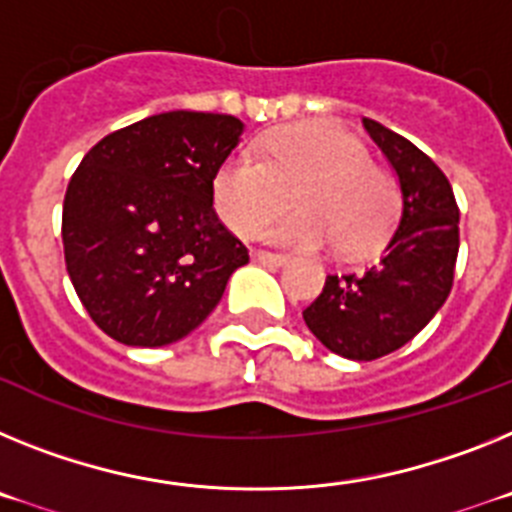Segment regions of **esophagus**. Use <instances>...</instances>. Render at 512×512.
Instances as JSON below:
<instances>
[{
    "instance_id": "1",
    "label": "esophagus",
    "mask_w": 512,
    "mask_h": 512,
    "mask_svg": "<svg viewBox=\"0 0 512 512\" xmlns=\"http://www.w3.org/2000/svg\"><path fill=\"white\" fill-rule=\"evenodd\" d=\"M252 257H255L260 265H268V268H281V265H286L288 262L286 255H278V252H265V250H257Z\"/></svg>"
}]
</instances>
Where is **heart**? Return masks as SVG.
Returning a JSON list of instances; mask_svg holds the SVG:
<instances>
[{
	"label": "heart",
	"instance_id": "1",
	"mask_svg": "<svg viewBox=\"0 0 512 512\" xmlns=\"http://www.w3.org/2000/svg\"><path fill=\"white\" fill-rule=\"evenodd\" d=\"M293 193L299 211L270 221L262 237L281 247L317 250L337 244L345 255L379 247L399 211L397 182L373 167L366 146L322 123L278 128L262 157L234 151L213 175L216 213L239 237H250Z\"/></svg>",
	"mask_w": 512,
	"mask_h": 512
}]
</instances>
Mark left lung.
Segmentation results:
<instances>
[{"label":"left lung","instance_id":"8db88e82","mask_svg":"<svg viewBox=\"0 0 512 512\" xmlns=\"http://www.w3.org/2000/svg\"><path fill=\"white\" fill-rule=\"evenodd\" d=\"M397 172L402 216L376 265L361 275H327L304 322L332 353L376 361L399 350L446 304L459 257V206L441 167L412 141L363 118Z\"/></svg>","mask_w":512,"mask_h":512}]
</instances>
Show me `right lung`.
Wrapping results in <instances>:
<instances>
[{
	"instance_id": "1",
	"label": "right lung",
	"mask_w": 512,
	"mask_h": 512,
	"mask_svg": "<svg viewBox=\"0 0 512 512\" xmlns=\"http://www.w3.org/2000/svg\"><path fill=\"white\" fill-rule=\"evenodd\" d=\"M242 131L234 115L172 110L84 154L66 188L61 239L74 291L105 335L131 348L182 340L250 262L211 195Z\"/></svg>"
}]
</instances>
